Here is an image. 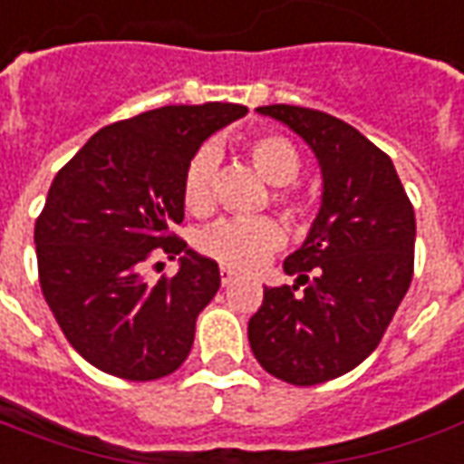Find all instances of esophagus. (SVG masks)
<instances>
[{
  "label": "esophagus",
  "mask_w": 464,
  "mask_h": 464,
  "mask_svg": "<svg viewBox=\"0 0 464 464\" xmlns=\"http://www.w3.org/2000/svg\"><path fill=\"white\" fill-rule=\"evenodd\" d=\"M219 277H222V287H227V285H232V282L237 279V272H235L232 267H225V265H222V267H219Z\"/></svg>",
  "instance_id": "esophagus-1"
}]
</instances>
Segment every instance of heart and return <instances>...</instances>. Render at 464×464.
<instances>
[{"mask_svg":"<svg viewBox=\"0 0 464 464\" xmlns=\"http://www.w3.org/2000/svg\"><path fill=\"white\" fill-rule=\"evenodd\" d=\"M249 160L257 167L269 185L287 187L300 174V154L295 144L279 134H255L245 144ZM219 167V150L215 144L199 147L192 160L187 162L185 177H182V197L189 212L207 215L215 207V177ZM277 205H282L290 215L300 212V205L292 199L285 189H279ZM285 245V229L269 219H222L199 237V249L207 257L217 259L219 265L232 269H255L265 259L277 252Z\"/></svg>","mask_w":464,"mask_h":464,"instance_id":"heart-1","label":"heart"}]
</instances>
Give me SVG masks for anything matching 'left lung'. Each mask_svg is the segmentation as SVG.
<instances>
[{"instance_id":"1","label":"left lung","mask_w":464,"mask_h":464,"mask_svg":"<svg viewBox=\"0 0 464 464\" xmlns=\"http://www.w3.org/2000/svg\"><path fill=\"white\" fill-rule=\"evenodd\" d=\"M257 111L290 127L322 174L317 217L285 259L297 279L265 287L247 324L257 362L307 387L350 372L380 344L412 282L415 209L392 160L347 121L292 104Z\"/></svg>"}]
</instances>
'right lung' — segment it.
I'll return each instance as SVG.
<instances>
[{"mask_svg": "<svg viewBox=\"0 0 464 464\" xmlns=\"http://www.w3.org/2000/svg\"><path fill=\"white\" fill-rule=\"evenodd\" d=\"M245 114L229 102L144 111L102 127L54 177L34 225L39 285L69 344L102 372L147 382L187 360L219 267L169 229L185 219L187 162ZM154 254H179L180 269L150 285L141 269Z\"/></svg>", "mask_w": 464, "mask_h": 464, "instance_id": "right-lung-1", "label": "right lung"}]
</instances>
